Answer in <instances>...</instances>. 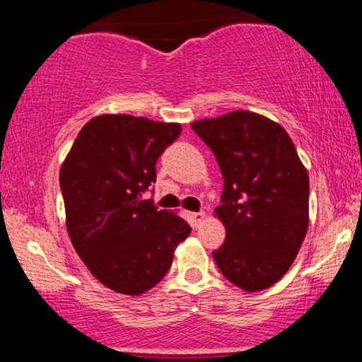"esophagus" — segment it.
<instances>
[{
  "instance_id": "esophagus-1",
  "label": "esophagus",
  "mask_w": 362,
  "mask_h": 362,
  "mask_svg": "<svg viewBox=\"0 0 362 362\" xmlns=\"http://www.w3.org/2000/svg\"><path fill=\"white\" fill-rule=\"evenodd\" d=\"M190 218H192V226L199 228L201 226V223L206 219V213H192L190 214Z\"/></svg>"
}]
</instances>
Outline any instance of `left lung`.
<instances>
[{
    "label": "left lung",
    "mask_w": 362,
    "mask_h": 362,
    "mask_svg": "<svg viewBox=\"0 0 362 362\" xmlns=\"http://www.w3.org/2000/svg\"><path fill=\"white\" fill-rule=\"evenodd\" d=\"M190 127L214 153L224 178L214 216L226 240L214 262L247 293L271 288L293 265L310 223V178L293 141L281 124L250 110Z\"/></svg>",
    "instance_id": "obj_1"
}]
</instances>
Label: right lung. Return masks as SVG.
<instances>
[{
	"instance_id": "1",
	"label": "right lung",
	"mask_w": 362,
	"mask_h": 362,
	"mask_svg": "<svg viewBox=\"0 0 362 362\" xmlns=\"http://www.w3.org/2000/svg\"><path fill=\"white\" fill-rule=\"evenodd\" d=\"M180 132L178 122L95 115L62 161L69 238L91 276L115 293L141 296L155 288L192 231L177 213L141 201L156 180L158 156Z\"/></svg>"
}]
</instances>
